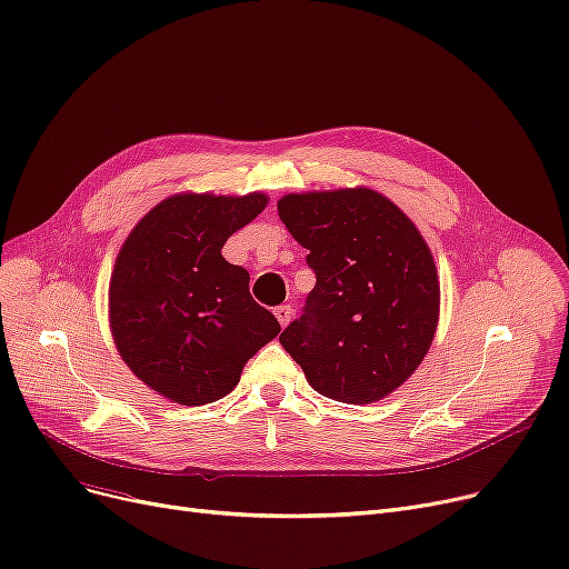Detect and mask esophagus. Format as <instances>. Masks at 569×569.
I'll use <instances>...</instances> for the list:
<instances>
[{
    "label": "esophagus",
    "instance_id": "obj_1",
    "mask_svg": "<svg viewBox=\"0 0 569 569\" xmlns=\"http://www.w3.org/2000/svg\"><path fill=\"white\" fill-rule=\"evenodd\" d=\"M274 313H277V318H279L281 328H286V326L290 323V318H292V309H290L288 305H281V307H277V309H274Z\"/></svg>",
    "mask_w": 569,
    "mask_h": 569
}]
</instances>
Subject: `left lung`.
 <instances>
[{"instance_id":"1","label":"left lung","mask_w":569,"mask_h":569,"mask_svg":"<svg viewBox=\"0 0 569 569\" xmlns=\"http://www.w3.org/2000/svg\"><path fill=\"white\" fill-rule=\"evenodd\" d=\"M277 207L316 274L281 346L326 398L381 400L413 375L437 330L439 281L428 243L367 188L286 194Z\"/></svg>"}]
</instances>
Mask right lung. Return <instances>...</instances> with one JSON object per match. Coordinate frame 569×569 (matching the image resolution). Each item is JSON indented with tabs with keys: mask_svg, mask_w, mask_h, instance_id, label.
<instances>
[{
	"mask_svg": "<svg viewBox=\"0 0 569 569\" xmlns=\"http://www.w3.org/2000/svg\"><path fill=\"white\" fill-rule=\"evenodd\" d=\"M267 207L243 197L174 194L148 211L118 253L109 311L122 360L156 392L186 407L216 402L281 332L230 264L226 241Z\"/></svg>",
	"mask_w": 569,
	"mask_h": 569,
	"instance_id": "obj_1",
	"label": "right lung"
}]
</instances>
